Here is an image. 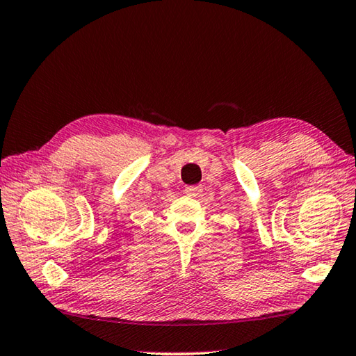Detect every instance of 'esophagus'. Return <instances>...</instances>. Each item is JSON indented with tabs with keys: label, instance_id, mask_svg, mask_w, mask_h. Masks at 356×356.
<instances>
[{
	"label": "esophagus",
	"instance_id": "obj_1",
	"mask_svg": "<svg viewBox=\"0 0 356 356\" xmlns=\"http://www.w3.org/2000/svg\"><path fill=\"white\" fill-rule=\"evenodd\" d=\"M200 191H202V186H200V185L185 186V194H186V196H190V197H196V196H199Z\"/></svg>",
	"mask_w": 356,
	"mask_h": 356
}]
</instances>
